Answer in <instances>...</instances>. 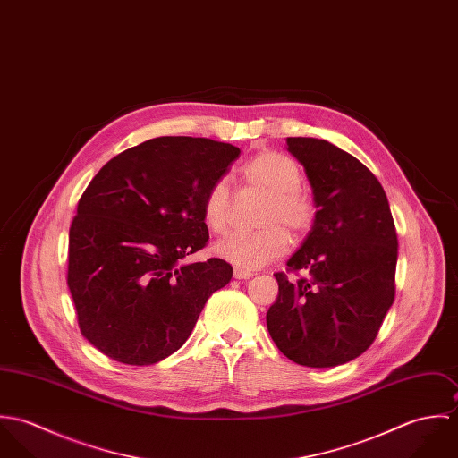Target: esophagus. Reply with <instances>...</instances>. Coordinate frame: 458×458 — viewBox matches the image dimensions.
Instances as JSON below:
<instances>
[{
  "label": "esophagus",
  "instance_id": "34e87169",
  "mask_svg": "<svg viewBox=\"0 0 458 458\" xmlns=\"http://www.w3.org/2000/svg\"><path fill=\"white\" fill-rule=\"evenodd\" d=\"M233 275H234V278H240V280H247V278L254 276V273H252V271H249V269H243V267H234Z\"/></svg>",
  "mask_w": 458,
  "mask_h": 458
}]
</instances>
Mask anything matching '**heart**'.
I'll return each instance as SVG.
<instances>
[{
  "instance_id": "b5f03b06",
  "label": "heart",
  "mask_w": 458,
  "mask_h": 458,
  "mask_svg": "<svg viewBox=\"0 0 458 458\" xmlns=\"http://www.w3.org/2000/svg\"><path fill=\"white\" fill-rule=\"evenodd\" d=\"M236 180L243 194L264 197L258 225L250 234H233L216 243L218 258L243 269H258L282 258L289 249V238H303L314 225L318 208L314 199L301 185V169L294 158L280 151H262L236 171ZM233 204L225 182L211 185L202 202V218L215 234H224L231 227Z\"/></svg>"
}]
</instances>
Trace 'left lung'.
<instances>
[{"instance_id": "left-lung-1", "label": "left lung", "mask_w": 458, "mask_h": 458, "mask_svg": "<svg viewBox=\"0 0 458 458\" xmlns=\"http://www.w3.org/2000/svg\"><path fill=\"white\" fill-rule=\"evenodd\" d=\"M303 164L318 216L301 249L275 273L266 314L276 347L294 363L327 369L363 354L394 300L396 231L379 180L325 139L287 137Z\"/></svg>"}]
</instances>
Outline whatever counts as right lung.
<instances>
[{
	"mask_svg": "<svg viewBox=\"0 0 458 458\" xmlns=\"http://www.w3.org/2000/svg\"><path fill=\"white\" fill-rule=\"evenodd\" d=\"M240 148L206 137H157L111 158L79 199L66 284L82 336L125 365H153L191 336L233 266L187 264L209 233L202 202Z\"/></svg>",
	"mask_w": 458,
	"mask_h": 458,
	"instance_id": "right-lung-1",
	"label": "right lung"
}]
</instances>
